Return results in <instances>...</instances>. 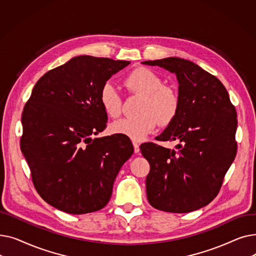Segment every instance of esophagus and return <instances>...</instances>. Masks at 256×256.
Instances as JSON below:
<instances>
[{"label":"esophagus","instance_id":"obj_1","mask_svg":"<svg viewBox=\"0 0 256 256\" xmlns=\"http://www.w3.org/2000/svg\"><path fill=\"white\" fill-rule=\"evenodd\" d=\"M132 145H134V152H135V154H139V152H140L139 144H138L137 142L134 141V142H132Z\"/></svg>","mask_w":256,"mask_h":256}]
</instances>
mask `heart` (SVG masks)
Segmentation results:
<instances>
[{"label":"heart","mask_w":256,"mask_h":256,"mask_svg":"<svg viewBox=\"0 0 256 256\" xmlns=\"http://www.w3.org/2000/svg\"><path fill=\"white\" fill-rule=\"evenodd\" d=\"M124 84L132 93L143 96L141 115L115 121L110 126L113 134L134 141H141L156 128L158 121L167 126L176 118L180 108L178 94L172 88L164 86L163 80L156 74L139 67L126 78ZM100 102L109 117L117 118L120 115L121 100L112 83L106 82L102 85L100 91Z\"/></svg>","instance_id":"obj_1"}]
</instances>
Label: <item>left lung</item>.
<instances>
[{
    "instance_id": "obj_1",
    "label": "left lung",
    "mask_w": 256,
    "mask_h": 256,
    "mask_svg": "<svg viewBox=\"0 0 256 256\" xmlns=\"http://www.w3.org/2000/svg\"><path fill=\"white\" fill-rule=\"evenodd\" d=\"M176 76L178 112L156 139L178 141L176 150L154 143L140 146L150 171L146 195L156 210L189 212L217 196L236 154V112L220 80L200 66L178 57L144 61Z\"/></svg>"
}]
</instances>
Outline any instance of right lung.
I'll use <instances>...</instances> for the list:
<instances>
[{
	"mask_svg": "<svg viewBox=\"0 0 256 256\" xmlns=\"http://www.w3.org/2000/svg\"><path fill=\"white\" fill-rule=\"evenodd\" d=\"M130 62L78 56L38 80L22 115L20 150L38 194L72 214L106 206L113 184L134 147L124 136L92 139L108 116L100 91Z\"/></svg>",
	"mask_w": 256,
	"mask_h": 256,
	"instance_id": "right-lung-1",
	"label": "right lung"
}]
</instances>
